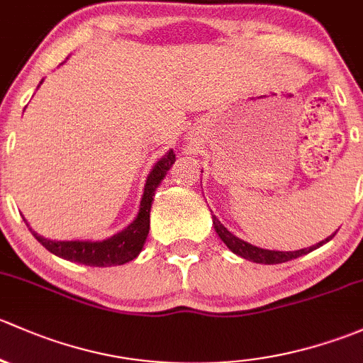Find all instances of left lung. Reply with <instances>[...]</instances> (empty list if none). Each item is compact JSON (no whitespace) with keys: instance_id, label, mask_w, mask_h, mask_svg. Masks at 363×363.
Wrapping results in <instances>:
<instances>
[{"instance_id":"1","label":"left lung","mask_w":363,"mask_h":363,"mask_svg":"<svg viewBox=\"0 0 363 363\" xmlns=\"http://www.w3.org/2000/svg\"><path fill=\"white\" fill-rule=\"evenodd\" d=\"M211 218H213V227H215V233L218 234V238L222 239L223 242H225L227 248H229L233 253H236V255L242 257V259L250 260V262H255V264H283V262H289V260L297 259V257H302V255H306V253L313 252V250L320 248L321 245H325V242L330 241V239L334 238V234H335L334 233L332 236H328L327 239H325V241L316 242V245L309 246V248L295 250V252H279V250H264V248H259V246L250 245V242L242 241V239L234 236L230 230H227V227L223 225V223H220V220L216 218L215 215H213Z\"/></svg>"}]
</instances>
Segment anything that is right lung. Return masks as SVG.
<instances>
[{
    "mask_svg": "<svg viewBox=\"0 0 363 363\" xmlns=\"http://www.w3.org/2000/svg\"><path fill=\"white\" fill-rule=\"evenodd\" d=\"M40 84H43V80ZM174 160H177V155H174L173 148L167 150V154L162 159L157 160L155 166L152 167L150 174L147 177L143 196H141L140 201V211H138L136 218L125 229H122L121 233L103 239V241H92V239L57 241V239H48L35 233L29 227V223L26 222V218L24 222L28 223L33 236L38 239V242H42L48 252L61 257V259L69 260V262L91 265V267H110V265H122L130 262L143 250L145 241L148 238V230H150V208L155 196V189L166 178L167 171L173 166Z\"/></svg>",
    "mask_w": 363,
    "mask_h": 363,
    "instance_id": "obj_1",
    "label": "right lung"
}]
</instances>
